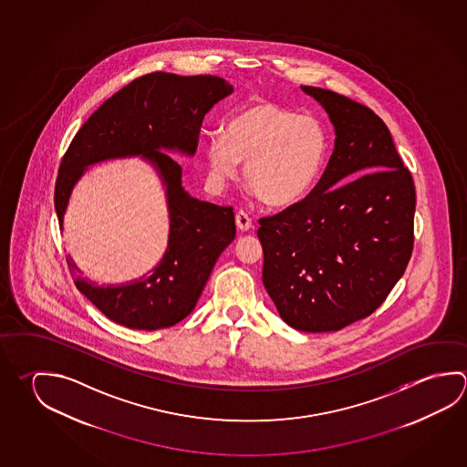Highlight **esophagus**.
I'll use <instances>...</instances> for the list:
<instances>
[{
	"label": "esophagus",
	"mask_w": 467,
	"mask_h": 467,
	"mask_svg": "<svg viewBox=\"0 0 467 467\" xmlns=\"http://www.w3.org/2000/svg\"><path fill=\"white\" fill-rule=\"evenodd\" d=\"M236 226L237 230L249 231L253 226V220L251 216L245 213L244 210H239L236 213Z\"/></svg>",
	"instance_id": "esophagus-1"
}]
</instances>
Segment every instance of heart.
<instances>
[{
  "label": "heart",
  "mask_w": 467,
  "mask_h": 467,
  "mask_svg": "<svg viewBox=\"0 0 467 467\" xmlns=\"http://www.w3.org/2000/svg\"><path fill=\"white\" fill-rule=\"evenodd\" d=\"M327 150V131L318 119L269 99L247 103L223 132L210 134L203 142L214 185L236 179L239 162H245V185L272 208H288L310 195Z\"/></svg>",
  "instance_id": "b5f03b06"
}]
</instances>
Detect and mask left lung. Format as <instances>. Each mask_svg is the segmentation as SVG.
I'll use <instances>...</instances> for the list:
<instances>
[{"label": "left lung", "instance_id": "obj_1", "mask_svg": "<svg viewBox=\"0 0 467 467\" xmlns=\"http://www.w3.org/2000/svg\"><path fill=\"white\" fill-rule=\"evenodd\" d=\"M302 90L335 126V150L300 203L259 220L262 282L288 327L337 331L384 303L413 251L415 185L384 121L354 99Z\"/></svg>", "mask_w": 467, "mask_h": 467}]
</instances>
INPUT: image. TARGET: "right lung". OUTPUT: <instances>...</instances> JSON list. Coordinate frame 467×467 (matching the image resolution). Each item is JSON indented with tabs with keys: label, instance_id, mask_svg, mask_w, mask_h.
Segmentation results:
<instances>
[{
	"label": "right lung",
	"instance_id": "right-lung-1",
	"mask_svg": "<svg viewBox=\"0 0 467 467\" xmlns=\"http://www.w3.org/2000/svg\"><path fill=\"white\" fill-rule=\"evenodd\" d=\"M233 93L214 75L154 72L142 75L108 99L75 134L58 167L54 205L62 230L75 183L88 165L119 157H148L167 190L169 244L150 274L121 285H95L75 274V285L108 318L132 329H161L195 308L220 254L236 236L233 206L190 197L182 167L162 150L193 156L203 118Z\"/></svg>",
	"mask_w": 467,
	"mask_h": 467
}]
</instances>
